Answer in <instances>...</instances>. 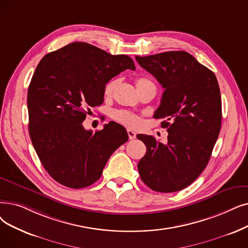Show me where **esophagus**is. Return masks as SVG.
Listing matches in <instances>:
<instances>
[{"mask_svg":"<svg viewBox=\"0 0 248 248\" xmlns=\"http://www.w3.org/2000/svg\"><path fill=\"white\" fill-rule=\"evenodd\" d=\"M127 135H128V139H130V140L136 139V133L132 130H127Z\"/></svg>","mask_w":248,"mask_h":248,"instance_id":"obj_1","label":"esophagus"}]
</instances>
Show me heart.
<instances>
[{
	"label": "heart",
	"instance_id": "1",
	"mask_svg": "<svg viewBox=\"0 0 248 248\" xmlns=\"http://www.w3.org/2000/svg\"><path fill=\"white\" fill-rule=\"evenodd\" d=\"M118 84V79H112L109 82H107L106 85L104 86V95L106 97H110V96L113 94L116 86ZM136 85L138 90L142 89L145 86L148 85H152L154 86V84L151 82L150 80L146 79V78H140L136 81ZM112 118L115 120L116 122L121 123L126 126H131V127H136L139 126L140 124H141V118L140 116H138L137 114L127 111V110H114L112 112Z\"/></svg>",
	"mask_w": 248,
	"mask_h": 248
}]
</instances>
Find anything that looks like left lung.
<instances>
[{"label":"left lung","instance_id":"left-lung-1","mask_svg":"<svg viewBox=\"0 0 248 248\" xmlns=\"http://www.w3.org/2000/svg\"><path fill=\"white\" fill-rule=\"evenodd\" d=\"M164 92L154 113L167 128V143L138 135L147 152L138 163L144 184L158 192L186 188L206 168L218 139L222 101L215 74L186 51L136 57Z\"/></svg>","mask_w":248,"mask_h":248}]
</instances>
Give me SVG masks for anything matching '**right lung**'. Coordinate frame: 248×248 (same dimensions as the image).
Returning <instances> with one entry per match:
<instances>
[{"instance_id": "obj_1", "label": "right lung", "mask_w": 248, "mask_h": 248, "mask_svg": "<svg viewBox=\"0 0 248 248\" xmlns=\"http://www.w3.org/2000/svg\"><path fill=\"white\" fill-rule=\"evenodd\" d=\"M136 70L124 55L112 56L86 42H73L41 59L27 94L29 135L47 173L59 184L83 188L97 181L125 128L114 122L86 131L90 107L104 99V86L120 73Z\"/></svg>"}]
</instances>
